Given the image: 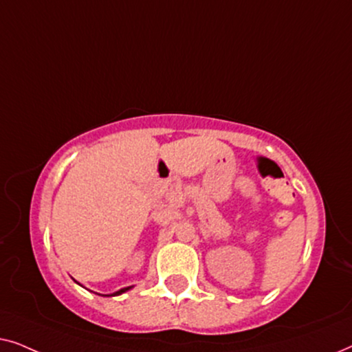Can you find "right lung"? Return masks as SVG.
I'll list each match as a JSON object with an SVG mask.
<instances>
[{
	"label": "right lung",
	"mask_w": 352,
	"mask_h": 352,
	"mask_svg": "<svg viewBox=\"0 0 352 352\" xmlns=\"http://www.w3.org/2000/svg\"><path fill=\"white\" fill-rule=\"evenodd\" d=\"M131 288H133V285H131V287H124V288H122V290H118V292L112 293V295H102V296H117V295H122V293H124V292L131 290Z\"/></svg>",
	"instance_id": "right-lung-1"
}]
</instances>
